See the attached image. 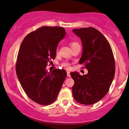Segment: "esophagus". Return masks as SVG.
Returning a JSON list of instances; mask_svg holds the SVG:
<instances>
[{
    "mask_svg": "<svg viewBox=\"0 0 129 129\" xmlns=\"http://www.w3.org/2000/svg\"><path fill=\"white\" fill-rule=\"evenodd\" d=\"M67 76H68V77H70V76H71V75H70V72H69V71H67Z\"/></svg>",
    "mask_w": 129,
    "mask_h": 129,
    "instance_id": "34e87169",
    "label": "esophagus"
}]
</instances>
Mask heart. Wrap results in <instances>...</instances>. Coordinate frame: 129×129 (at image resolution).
Segmentation results:
<instances>
[{"instance_id":"b5f03b06","label":"heart","mask_w":129,"mask_h":129,"mask_svg":"<svg viewBox=\"0 0 129 129\" xmlns=\"http://www.w3.org/2000/svg\"><path fill=\"white\" fill-rule=\"evenodd\" d=\"M69 45L71 46V48H73L77 45H79V43L76 41H71L69 42ZM61 65L66 68L69 69V68H70V64H69L68 62H63V63H62Z\"/></svg>"}]
</instances>
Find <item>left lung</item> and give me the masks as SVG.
Returning a JSON list of instances; mask_svg holds the SVG:
<instances>
[{"mask_svg":"<svg viewBox=\"0 0 129 129\" xmlns=\"http://www.w3.org/2000/svg\"><path fill=\"white\" fill-rule=\"evenodd\" d=\"M72 31L80 38L83 45L79 64L88 70V74L83 76L76 72H71L75 81L72 94L78 103L91 105L109 92L115 72L114 54L109 41L96 28H80Z\"/></svg>","mask_w":129,"mask_h":129,"instance_id":"1","label":"left lung"}]
</instances>
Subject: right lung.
I'll use <instances>...</instances> for the list:
<instances>
[{
	"instance_id": "1",
	"label": "right lung",
	"mask_w": 129,
	"mask_h": 129,
	"mask_svg": "<svg viewBox=\"0 0 129 129\" xmlns=\"http://www.w3.org/2000/svg\"><path fill=\"white\" fill-rule=\"evenodd\" d=\"M66 33L63 27L43 26L28 34L17 56L16 73L27 96L41 105L56 101L67 74L64 69L48 73L46 67L56 55L58 42Z\"/></svg>"
}]
</instances>
